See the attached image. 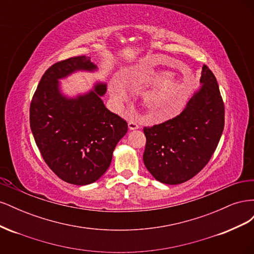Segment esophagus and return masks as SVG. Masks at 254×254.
Wrapping results in <instances>:
<instances>
[{
  "mask_svg": "<svg viewBox=\"0 0 254 254\" xmlns=\"http://www.w3.org/2000/svg\"><path fill=\"white\" fill-rule=\"evenodd\" d=\"M128 128H129V130H135V129L139 128V126H137V124L134 122H129L128 123Z\"/></svg>",
  "mask_w": 254,
  "mask_h": 254,
  "instance_id": "1",
  "label": "esophagus"
}]
</instances>
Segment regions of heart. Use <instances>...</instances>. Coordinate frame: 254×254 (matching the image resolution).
Instances as JSON below:
<instances>
[{"label": "heart", "instance_id": "heart-1", "mask_svg": "<svg viewBox=\"0 0 254 254\" xmlns=\"http://www.w3.org/2000/svg\"><path fill=\"white\" fill-rule=\"evenodd\" d=\"M155 83L156 86L145 97V105L151 111L153 121L170 120L183 108L190 93V86L167 71L155 68H139L132 72L129 79V86L133 90L148 88ZM109 90L118 105L127 102V94L122 84L114 81Z\"/></svg>", "mask_w": 254, "mask_h": 254}]
</instances>
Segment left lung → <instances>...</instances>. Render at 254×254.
<instances>
[{
    "mask_svg": "<svg viewBox=\"0 0 254 254\" xmlns=\"http://www.w3.org/2000/svg\"><path fill=\"white\" fill-rule=\"evenodd\" d=\"M201 87L176 118L145 127L144 164L156 180L180 184L209 162L225 126V107L214 74L202 66Z\"/></svg>",
    "mask_w": 254,
    "mask_h": 254,
    "instance_id": "obj_1",
    "label": "left lung"
}]
</instances>
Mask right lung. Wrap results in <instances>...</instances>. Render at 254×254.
<instances>
[{
	"label": "right lung",
	"instance_id": "right-lung-1",
	"mask_svg": "<svg viewBox=\"0 0 254 254\" xmlns=\"http://www.w3.org/2000/svg\"><path fill=\"white\" fill-rule=\"evenodd\" d=\"M90 57L68 58L42 76L29 109L30 129L41 155L60 179L87 186L108 170L115 146L127 133L126 121L106 108L107 83L67 96L60 80L76 72H96Z\"/></svg>",
	"mask_w": 254,
	"mask_h": 254
}]
</instances>
